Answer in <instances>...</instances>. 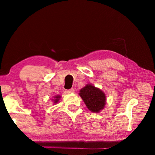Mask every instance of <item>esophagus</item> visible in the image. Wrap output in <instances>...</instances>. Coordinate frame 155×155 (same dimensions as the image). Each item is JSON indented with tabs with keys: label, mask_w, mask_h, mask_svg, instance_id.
<instances>
[{
	"label": "esophagus",
	"mask_w": 155,
	"mask_h": 155,
	"mask_svg": "<svg viewBox=\"0 0 155 155\" xmlns=\"http://www.w3.org/2000/svg\"><path fill=\"white\" fill-rule=\"evenodd\" d=\"M74 91V90L73 88H71L70 89V90H67L66 91H65V92L68 93V94H70V93H73Z\"/></svg>",
	"instance_id": "esophagus-1"
}]
</instances>
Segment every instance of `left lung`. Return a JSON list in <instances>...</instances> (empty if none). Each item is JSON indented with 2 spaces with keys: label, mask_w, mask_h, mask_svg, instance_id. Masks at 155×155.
<instances>
[{
  "label": "left lung",
  "mask_w": 155,
  "mask_h": 155,
  "mask_svg": "<svg viewBox=\"0 0 155 155\" xmlns=\"http://www.w3.org/2000/svg\"><path fill=\"white\" fill-rule=\"evenodd\" d=\"M80 96L87 108L94 113L103 109L106 103V96L103 91L92 85H87L81 89Z\"/></svg>",
  "instance_id": "left-lung-1"
}]
</instances>
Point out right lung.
<instances>
[{"label": "right lung", "mask_w": 155, "mask_h": 155, "mask_svg": "<svg viewBox=\"0 0 155 155\" xmlns=\"http://www.w3.org/2000/svg\"><path fill=\"white\" fill-rule=\"evenodd\" d=\"M54 98H55V99H54V101L53 100L54 103H57V102L59 101V98H60V96H56L55 97H54Z\"/></svg>", "instance_id": "1"}]
</instances>
